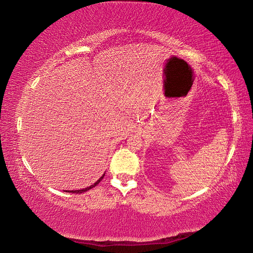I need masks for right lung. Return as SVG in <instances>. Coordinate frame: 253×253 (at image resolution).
Segmentation results:
<instances>
[{
  "mask_svg": "<svg viewBox=\"0 0 253 253\" xmlns=\"http://www.w3.org/2000/svg\"><path fill=\"white\" fill-rule=\"evenodd\" d=\"M104 174L105 173H103L102 175H101V178H100L97 182H96V183H93L92 185H90V186H88V187H85V189H82V190H76V191H66V192H69V193H76V194H81V193H84V192H86V191H88V190H90V189H92V187L93 186H96L98 183H99V182L100 181H101L102 179H103V177H104Z\"/></svg>",
  "mask_w": 253,
  "mask_h": 253,
  "instance_id": "1",
  "label": "right lung"
}]
</instances>
